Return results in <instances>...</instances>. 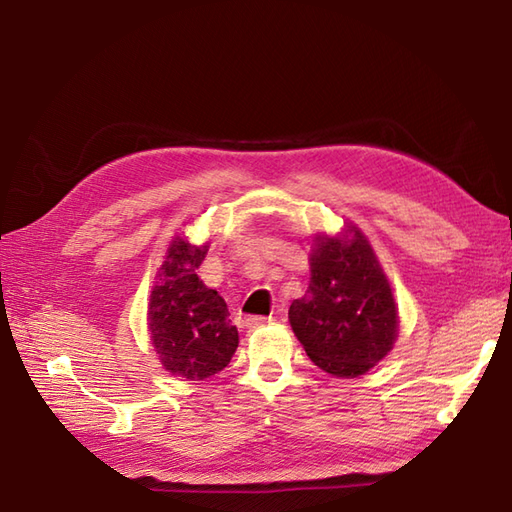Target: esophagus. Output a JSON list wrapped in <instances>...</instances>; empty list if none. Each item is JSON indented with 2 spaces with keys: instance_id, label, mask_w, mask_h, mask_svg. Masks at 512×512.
<instances>
[{
  "instance_id": "34e87169",
  "label": "esophagus",
  "mask_w": 512,
  "mask_h": 512,
  "mask_svg": "<svg viewBox=\"0 0 512 512\" xmlns=\"http://www.w3.org/2000/svg\"><path fill=\"white\" fill-rule=\"evenodd\" d=\"M245 323H247V328H260V326H267V323H271V317H247Z\"/></svg>"
}]
</instances>
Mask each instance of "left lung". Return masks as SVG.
Listing matches in <instances>:
<instances>
[{"label": "left lung", "instance_id": "8db88e82", "mask_svg": "<svg viewBox=\"0 0 512 512\" xmlns=\"http://www.w3.org/2000/svg\"><path fill=\"white\" fill-rule=\"evenodd\" d=\"M289 321L310 360L336 378L365 376L393 350L400 321L391 284L352 223L341 236H315L308 289Z\"/></svg>", "mask_w": 512, "mask_h": 512}]
</instances>
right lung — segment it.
<instances>
[{"label": "right lung", "instance_id": "right-lung-1", "mask_svg": "<svg viewBox=\"0 0 512 512\" xmlns=\"http://www.w3.org/2000/svg\"><path fill=\"white\" fill-rule=\"evenodd\" d=\"M208 245L171 241L149 295L147 321L158 360L173 376L204 380L226 369L239 347L223 297L197 278Z\"/></svg>", "mask_w": 512, "mask_h": 512}]
</instances>
